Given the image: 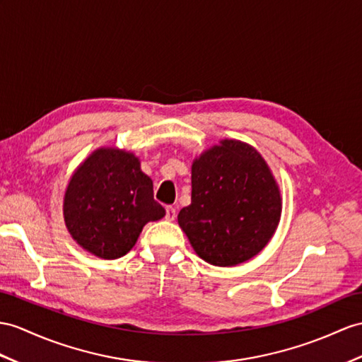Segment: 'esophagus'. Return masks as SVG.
Masks as SVG:
<instances>
[{
	"mask_svg": "<svg viewBox=\"0 0 362 362\" xmlns=\"http://www.w3.org/2000/svg\"><path fill=\"white\" fill-rule=\"evenodd\" d=\"M165 219H167V221H175V219H176V210L173 207L165 209Z\"/></svg>",
	"mask_w": 362,
	"mask_h": 362,
	"instance_id": "1",
	"label": "esophagus"
}]
</instances>
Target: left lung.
Instances as JSON below:
<instances>
[{
    "mask_svg": "<svg viewBox=\"0 0 362 362\" xmlns=\"http://www.w3.org/2000/svg\"><path fill=\"white\" fill-rule=\"evenodd\" d=\"M283 198L253 146L221 139L192 163V202L178 224L201 259L233 267L252 259L275 235Z\"/></svg>",
    "mask_w": 362,
    "mask_h": 362,
    "instance_id": "8db88e82",
    "label": "left lung"
}]
</instances>
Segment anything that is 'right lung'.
Returning <instances> with one entry per match:
<instances>
[{
    "label": "right lung",
    "instance_id": "obj_1",
    "mask_svg": "<svg viewBox=\"0 0 362 362\" xmlns=\"http://www.w3.org/2000/svg\"><path fill=\"white\" fill-rule=\"evenodd\" d=\"M63 216L79 247L117 259L132 250L147 223L165 216V210L153 199V181L141 170L134 152L100 147L70 176Z\"/></svg>",
    "mask_w": 362,
    "mask_h": 362
}]
</instances>
